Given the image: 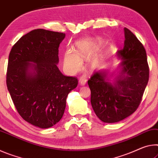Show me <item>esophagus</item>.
<instances>
[{"label": "esophagus", "instance_id": "34e87169", "mask_svg": "<svg viewBox=\"0 0 158 158\" xmlns=\"http://www.w3.org/2000/svg\"><path fill=\"white\" fill-rule=\"evenodd\" d=\"M86 82H87V78H86V77H85V76H82L79 78V83H80V85H85V84H86Z\"/></svg>", "mask_w": 158, "mask_h": 158}]
</instances>
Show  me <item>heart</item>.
I'll use <instances>...</instances> for the list:
<instances>
[{
    "instance_id": "obj_1",
    "label": "heart",
    "mask_w": 158,
    "mask_h": 158,
    "mask_svg": "<svg viewBox=\"0 0 158 158\" xmlns=\"http://www.w3.org/2000/svg\"><path fill=\"white\" fill-rule=\"evenodd\" d=\"M89 55V47L86 42H79L76 44L74 52L68 50L64 56V66L70 71L74 72L79 70L82 59Z\"/></svg>"
}]
</instances>
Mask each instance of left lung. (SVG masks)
<instances>
[{"instance_id":"left-lung-1","label":"left lung","mask_w":158,"mask_h":158,"mask_svg":"<svg viewBox=\"0 0 158 158\" xmlns=\"http://www.w3.org/2000/svg\"><path fill=\"white\" fill-rule=\"evenodd\" d=\"M124 31V48L117 52L122 59L120 71L115 81L109 82L104 70H98L87 82L93 110L103 123H117L135 112L148 82L146 50L131 31L125 28Z\"/></svg>"}]
</instances>
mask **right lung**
I'll return each mask as SVG.
<instances>
[{"label": "right lung", "instance_id": "obj_1", "mask_svg": "<svg viewBox=\"0 0 158 158\" xmlns=\"http://www.w3.org/2000/svg\"><path fill=\"white\" fill-rule=\"evenodd\" d=\"M65 33L42 28L23 35L12 48L6 75L7 89L24 120L42 129L61 120L76 77L65 76L57 67L59 44Z\"/></svg>", "mask_w": 158, "mask_h": 158}]
</instances>
